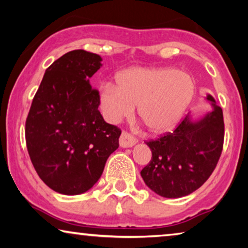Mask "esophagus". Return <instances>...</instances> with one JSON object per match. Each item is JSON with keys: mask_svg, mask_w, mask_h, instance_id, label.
Instances as JSON below:
<instances>
[{"mask_svg": "<svg viewBox=\"0 0 248 248\" xmlns=\"http://www.w3.org/2000/svg\"><path fill=\"white\" fill-rule=\"evenodd\" d=\"M137 139H135L133 135L128 133V132L123 131L122 132L120 137V145L122 148H131L137 143Z\"/></svg>", "mask_w": 248, "mask_h": 248, "instance_id": "34e87169", "label": "esophagus"}]
</instances>
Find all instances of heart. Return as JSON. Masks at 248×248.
<instances>
[{"label": "heart", "mask_w": 248, "mask_h": 248, "mask_svg": "<svg viewBox=\"0 0 248 248\" xmlns=\"http://www.w3.org/2000/svg\"><path fill=\"white\" fill-rule=\"evenodd\" d=\"M116 82L101 88L99 104L105 117L118 122L138 106L140 120L155 134L172 130L195 93L193 78L175 69L133 67L118 74Z\"/></svg>", "instance_id": "b5f03b06"}]
</instances>
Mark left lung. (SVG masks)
<instances>
[{"mask_svg":"<svg viewBox=\"0 0 248 248\" xmlns=\"http://www.w3.org/2000/svg\"><path fill=\"white\" fill-rule=\"evenodd\" d=\"M213 110L193 122L187 115L172 132L147 141L152 157L141 170L147 186L158 195L175 199L188 195L208 181L223 148L222 109L208 96Z\"/></svg>","mask_w":248,"mask_h":248,"instance_id":"8db88e82","label":"left lung"}]
</instances>
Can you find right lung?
I'll list each match as a JSON object with an SVG mask.
<instances>
[{
  "label": "right lung",
  "mask_w": 248,
  "mask_h": 248,
  "mask_svg": "<svg viewBox=\"0 0 248 248\" xmlns=\"http://www.w3.org/2000/svg\"><path fill=\"white\" fill-rule=\"evenodd\" d=\"M101 57L83 49L64 54L46 70L26 120L33 168L61 194L78 195L96 184L122 131L104 121L99 91L89 79Z\"/></svg>",
  "instance_id": "obj_1"
}]
</instances>
